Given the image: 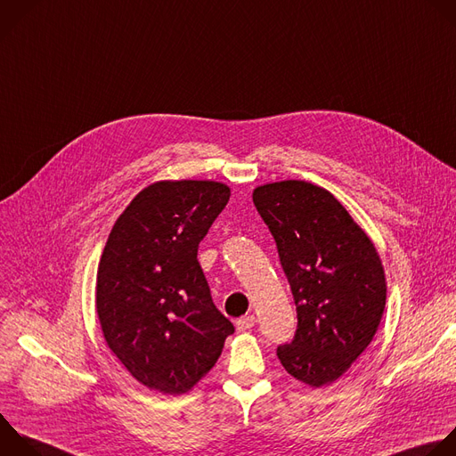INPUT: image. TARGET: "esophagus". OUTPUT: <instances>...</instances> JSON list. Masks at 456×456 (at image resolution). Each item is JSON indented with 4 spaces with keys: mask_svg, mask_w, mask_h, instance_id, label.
<instances>
[{
    "mask_svg": "<svg viewBox=\"0 0 456 456\" xmlns=\"http://www.w3.org/2000/svg\"><path fill=\"white\" fill-rule=\"evenodd\" d=\"M254 326H256V317L254 315H247V317L236 321V330L238 331H247V330H252Z\"/></svg>",
    "mask_w": 456,
    "mask_h": 456,
    "instance_id": "34e87169",
    "label": "esophagus"
}]
</instances>
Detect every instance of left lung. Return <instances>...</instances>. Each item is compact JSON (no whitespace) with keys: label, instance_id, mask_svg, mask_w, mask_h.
Returning a JSON list of instances; mask_svg holds the SVG:
<instances>
[{"label":"left lung","instance_id":"8db88e82","mask_svg":"<svg viewBox=\"0 0 456 456\" xmlns=\"http://www.w3.org/2000/svg\"><path fill=\"white\" fill-rule=\"evenodd\" d=\"M297 306V333L277 347L284 370L312 388L335 383L372 342L387 302L381 257L328 190L306 181L257 186Z\"/></svg>","mask_w":456,"mask_h":456}]
</instances>
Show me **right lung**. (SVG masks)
Returning <instances> with one entry per match:
<instances>
[{"instance_id": "add662e5", "label": "right lung", "mask_w": 456, "mask_h": 456, "mask_svg": "<svg viewBox=\"0 0 456 456\" xmlns=\"http://www.w3.org/2000/svg\"><path fill=\"white\" fill-rule=\"evenodd\" d=\"M229 197L231 188L216 181L154 183L107 238L96 273L100 328L114 356L150 390L190 392L234 333L197 259Z\"/></svg>"}]
</instances>
